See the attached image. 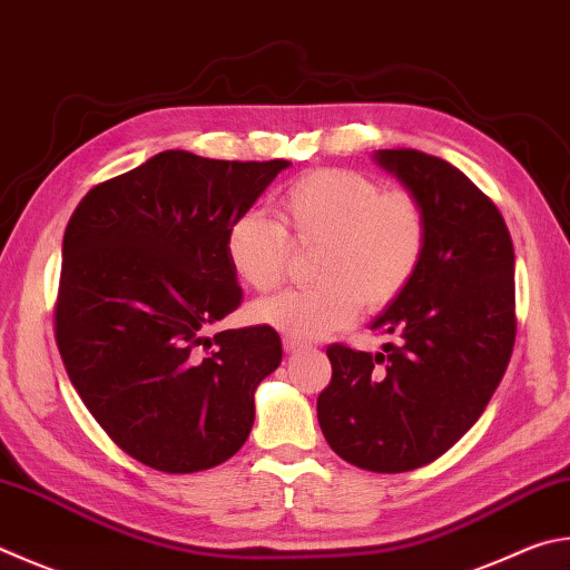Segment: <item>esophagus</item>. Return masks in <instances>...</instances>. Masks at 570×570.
Masks as SVG:
<instances>
[{"instance_id": "34e87169", "label": "esophagus", "mask_w": 570, "mask_h": 570, "mask_svg": "<svg viewBox=\"0 0 570 570\" xmlns=\"http://www.w3.org/2000/svg\"><path fill=\"white\" fill-rule=\"evenodd\" d=\"M284 348L288 354H302V351H312V344H304V341H296V338H284Z\"/></svg>"}]
</instances>
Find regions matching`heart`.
Instances as JSON below:
<instances>
[{"instance_id": "1", "label": "heart", "mask_w": 570, "mask_h": 570, "mask_svg": "<svg viewBox=\"0 0 570 570\" xmlns=\"http://www.w3.org/2000/svg\"><path fill=\"white\" fill-rule=\"evenodd\" d=\"M278 224L258 212L236 216L226 256L246 286L268 292L284 278L286 236L318 244L316 286L282 292L252 306L256 324L314 341L356 321L361 304L384 308L416 276L426 252V214L409 191H381L366 174L316 169L288 184Z\"/></svg>"}]
</instances>
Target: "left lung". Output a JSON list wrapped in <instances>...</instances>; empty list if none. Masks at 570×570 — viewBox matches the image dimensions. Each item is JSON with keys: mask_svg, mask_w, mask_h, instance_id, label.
I'll return each mask as SVG.
<instances>
[{"mask_svg": "<svg viewBox=\"0 0 570 570\" xmlns=\"http://www.w3.org/2000/svg\"><path fill=\"white\" fill-rule=\"evenodd\" d=\"M374 161L426 214V252L411 284L371 328L379 354L326 348L331 384L318 426L341 459L376 473L443 456L491 401L515 338V256L495 204L449 161L416 149H379Z\"/></svg>", "mask_w": 570, "mask_h": 570, "instance_id": "1", "label": "left lung"}]
</instances>
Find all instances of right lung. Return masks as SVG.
I'll return each instance as SVG.
<instances>
[{"label":"right lung","mask_w":570,"mask_h":570,"mask_svg":"<svg viewBox=\"0 0 570 570\" xmlns=\"http://www.w3.org/2000/svg\"><path fill=\"white\" fill-rule=\"evenodd\" d=\"M292 164L161 151L91 189L61 244L57 346L121 451L164 473L232 459L282 364L272 326L214 324L242 304L226 232Z\"/></svg>","instance_id":"obj_1"}]
</instances>
